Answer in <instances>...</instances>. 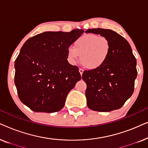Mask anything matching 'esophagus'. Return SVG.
I'll list each match as a JSON object with an SVG mask.
<instances>
[{"label":"esophagus","instance_id":"esophagus-1","mask_svg":"<svg viewBox=\"0 0 148 148\" xmlns=\"http://www.w3.org/2000/svg\"><path fill=\"white\" fill-rule=\"evenodd\" d=\"M79 71L81 76H82V74H83V73H84V70L82 69H79Z\"/></svg>","mask_w":148,"mask_h":148}]
</instances>
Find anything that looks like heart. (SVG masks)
<instances>
[{
  "instance_id": "b5f03b06",
  "label": "heart",
  "mask_w": 148,
  "mask_h": 148,
  "mask_svg": "<svg viewBox=\"0 0 148 148\" xmlns=\"http://www.w3.org/2000/svg\"><path fill=\"white\" fill-rule=\"evenodd\" d=\"M111 43L108 38L96 34H86L75 42L73 48L66 51V58L71 64L79 60L89 70H96L106 63L111 52Z\"/></svg>"
}]
</instances>
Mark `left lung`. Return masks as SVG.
Masks as SVG:
<instances>
[{
	"mask_svg": "<svg viewBox=\"0 0 148 148\" xmlns=\"http://www.w3.org/2000/svg\"><path fill=\"white\" fill-rule=\"evenodd\" d=\"M86 33L100 34L111 43V52L102 67L85 71L87 105L91 110L110 112L119 109L133 94L137 77V61L130 44L116 32L107 29H89Z\"/></svg>",
	"mask_w": 148,
	"mask_h": 148,
	"instance_id": "left-lung-1",
	"label": "left lung"
}]
</instances>
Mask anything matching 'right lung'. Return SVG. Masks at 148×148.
<instances>
[{"label": "right lung", "instance_id": "1", "mask_svg": "<svg viewBox=\"0 0 148 148\" xmlns=\"http://www.w3.org/2000/svg\"><path fill=\"white\" fill-rule=\"evenodd\" d=\"M84 29L45 32L30 38L15 62V84L22 103L34 112H55L82 77L69 63L66 51Z\"/></svg>", "mask_w": 148, "mask_h": 148}]
</instances>
